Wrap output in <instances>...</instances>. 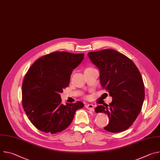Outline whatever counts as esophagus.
Wrapping results in <instances>:
<instances>
[{
  "mask_svg": "<svg viewBox=\"0 0 160 160\" xmlns=\"http://www.w3.org/2000/svg\"><path fill=\"white\" fill-rule=\"evenodd\" d=\"M85 108L90 111H94V106L93 104H86L85 105Z\"/></svg>",
  "mask_w": 160,
  "mask_h": 160,
  "instance_id": "34e87169",
  "label": "esophagus"
}]
</instances>
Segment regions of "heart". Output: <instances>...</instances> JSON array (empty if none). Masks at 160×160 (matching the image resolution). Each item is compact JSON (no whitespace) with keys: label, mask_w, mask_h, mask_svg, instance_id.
<instances>
[{"label":"heart","mask_w":160,"mask_h":160,"mask_svg":"<svg viewBox=\"0 0 160 160\" xmlns=\"http://www.w3.org/2000/svg\"><path fill=\"white\" fill-rule=\"evenodd\" d=\"M90 68H87V69H90Z\"/></svg>","instance_id":"heart-1"}]
</instances>
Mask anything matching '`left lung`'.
Listing matches in <instances>:
<instances>
[{"label": "left lung", "instance_id": "1", "mask_svg": "<svg viewBox=\"0 0 160 160\" xmlns=\"http://www.w3.org/2000/svg\"><path fill=\"white\" fill-rule=\"evenodd\" d=\"M90 61L99 70L102 88L112 100L109 105H100L96 112L109 117L108 132L117 133L128 129L140 113L145 97L144 85L138 67L128 57L113 49L88 53Z\"/></svg>", "mask_w": 160, "mask_h": 160}]
</instances>
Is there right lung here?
I'll return each instance as SVG.
<instances>
[{
	"label": "right lung",
	"mask_w": 160,
	"mask_h": 160,
	"mask_svg": "<svg viewBox=\"0 0 160 160\" xmlns=\"http://www.w3.org/2000/svg\"><path fill=\"white\" fill-rule=\"evenodd\" d=\"M84 54L54 52L37 59L22 85V104L32 124L45 133H56L69 126L83 103H61L60 93L70 83L73 70Z\"/></svg>",
	"instance_id": "obj_1"
}]
</instances>
